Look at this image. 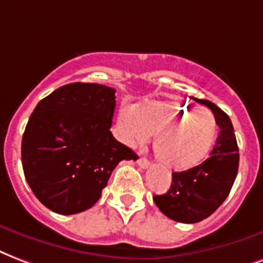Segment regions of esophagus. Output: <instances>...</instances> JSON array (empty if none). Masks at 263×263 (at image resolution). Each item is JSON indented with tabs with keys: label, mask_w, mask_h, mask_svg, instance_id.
Listing matches in <instances>:
<instances>
[{
	"label": "esophagus",
	"mask_w": 263,
	"mask_h": 263,
	"mask_svg": "<svg viewBox=\"0 0 263 263\" xmlns=\"http://www.w3.org/2000/svg\"><path fill=\"white\" fill-rule=\"evenodd\" d=\"M137 165H139L140 167L145 169V167L149 166V162H148L147 158H139V159H137Z\"/></svg>",
	"instance_id": "1"
}]
</instances>
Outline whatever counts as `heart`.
Segmentation results:
<instances>
[{"label":"heart","instance_id":"heart-1","mask_svg":"<svg viewBox=\"0 0 263 263\" xmlns=\"http://www.w3.org/2000/svg\"><path fill=\"white\" fill-rule=\"evenodd\" d=\"M119 124L134 140L155 134L154 153L171 171H187L204 161L214 145L218 124L212 112L179 101L148 102L122 109Z\"/></svg>","mask_w":263,"mask_h":263}]
</instances>
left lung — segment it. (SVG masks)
I'll use <instances>...</instances> for the list:
<instances>
[{
	"label": "left lung",
	"mask_w": 263,
	"mask_h": 263,
	"mask_svg": "<svg viewBox=\"0 0 263 263\" xmlns=\"http://www.w3.org/2000/svg\"><path fill=\"white\" fill-rule=\"evenodd\" d=\"M198 102L214 112L220 129L211 157L198 166L172 173L171 189L154 197L162 214L181 223L201 222L214 214L228 198L238 172L240 155L232 120L214 102Z\"/></svg>",
	"instance_id": "obj_1"
}]
</instances>
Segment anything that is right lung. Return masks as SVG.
I'll list each match as a JSON object with an SVG mask.
<instances>
[{"label":"right lung","mask_w":263,"mask_h":263,"mask_svg":"<svg viewBox=\"0 0 263 263\" xmlns=\"http://www.w3.org/2000/svg\"><path fill=\"white\" fill-rule=\"evenodd\" d=\"M115 88L70 83L43 98L22 139V165L41 204L61 215L91 208L120 161L137 159L110 133Z\"/></svg>","instance_id":"obj_1"}]
</instances>
